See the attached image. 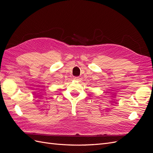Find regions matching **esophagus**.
<instances>
[{"label":"esophagus","instance_id":"obj_1","mask_svg":"<svg viewBox=\"0 0 153 153\" xmlns=\"http://www.w3.org/2000/svg\"><path fill=\"white\" fill-rule=\"evenodd\" d=\"M74 80L79 82V81H80V80H81V79H80V77H78V76H76V77H75V78H74Z\"/></svg>","mask_w":153,"mask_h":153}]
</instances>
